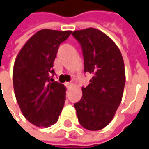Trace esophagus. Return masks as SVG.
<instances>
[{
  "instance_id": "34e87169",
  "label": "esophagus",
  "mask_w": 149,
  "mask_h": 149,
  "mask_svg": "<svg viewBox=\"0 0 149 149\" xmlns=\"http://www.w3.org/2000/svg\"><path fill=\"white\" fill-rule=\"evenodd\" d=\"M65 85H66L67 87L69 88V87H70V86H72V83H71V82H66V83H65Z\"/></svg>"
}]
</instances>
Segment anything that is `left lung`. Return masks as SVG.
<instances>
[{"label": "left lung", "instance_id": "left-lung-1", "mask_svg": "<svg viewBox=\"0 0 149 149\" xmlns=\"http://www.w3.org/2000/svg\"><path fill=\"white\" fill-rule=\"evenodd\" d=\"M81 44L84 71L92 74L82 87V97L74 104L80 124L89 130H100L112 121L125 87L124 61L117 45L99 29L89 28L72 33Z\"/></svg>", "mask_w": 149, "mask_h": 149}]
</instances>
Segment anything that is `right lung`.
Masks as SVG:
<instances>
[{"label":"right lung","mask_w":149,"mask_h":149,"mask_svg":"<svg viewBox=\"0 0 149 149\" xmlns=\"http://www.w3.org/2000/svg\"><path fill=\"white\" fill-rule=\"evenodd\" d=\"M72 31L42 29L25 43L13 68L15 95L24 117L38 127L55 124L66 100V87L54 81L58 49Z\"/></svg>","instance_id":"obj_1"}]
</instances>
